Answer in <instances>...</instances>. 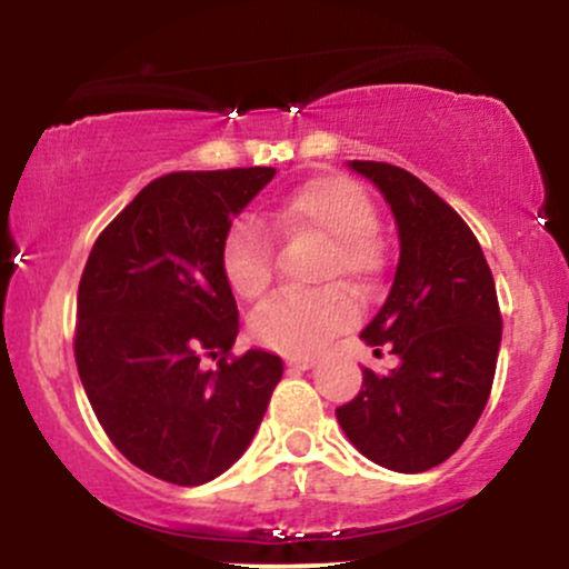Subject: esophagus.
Segmentation results:
<instances>
[{
    "label": "esophagus",
    "mask_w": 569,
    "mask_h": 569,
    "mask_svg": "<svg viewBox=\"0 0 569 569\" xmlns=\"http://www.w3.org/2000/svg\"><path fill=\"white\" fill-rule=\"evenodd\" d=\"M312 363H316V358H312V356H289V358H286V367H291V369H310Z\"/></svg>",
    "instance_id": "1"
}]
</instances>
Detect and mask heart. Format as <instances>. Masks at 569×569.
Listing matches in <instances>:
<instances>
[{"label": "heart", "instance_id": "b5f03b06", "mask_svg": "<svg viewBox=\"0 0 569 569\" xmlns=\"http://www.w3.org/2000/svg\"><path fill=\"white\" fill-rule=\"evenodd\" d=\"M377 211L358 181L323 173L299 184L270 211V230L283 238L326 240L321 278H342L352 289H369L382 264L380 240L371 232ZM221 270L240 299H259L272 283V240L259 221L232 227L221 251ZM356 321L348 291L326 286L316 291L280 293L251 316V335L264 348L286 356H307Z\"/></svg>", "mask_w": 569, "mask_h": 569}]
</instances>
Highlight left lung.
<instances>
[{
    "label": "left lung",
    "instance_id": "left-lung-1",
    "mask_svg": "<svg viewBox=\"0 0 569 569\" xmlns=\"http://www.w3.org/2000/svg\"><path fill=\"white\" fill-rule=\"evenodd\" d=\"M350 168L380 187L398 224L393 286L361 331L377 356H398V367L363 369L337 420L371 462L422 473L460 449L487 407L502 335L498 293L471 227L433 189L390 162Z\"/></svg>",
    "mask_w": 569,
    "mask_h": 569
}]
</instances>
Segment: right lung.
<instances>
[{
	"label": "right lung",
	"instance_id": "obj_1",
	"mask_svg": "<svg viewBox=\"0 0 569 569\" xmlns=\"http://www.w3.org/2000/svg\"><path fill=\"white\" fill-rule=\"evenodd\" d=\"M272 168L179 171L149 181L98 234L77 291L74 358L109 441L179 487L246 452L283 361L232 356L238 305L221 270L232 219ZM217 360L208 370L204 363Z\"/></svg>",
	"mask_w": 569,
	"mask_h": 569
}]
</instances>
